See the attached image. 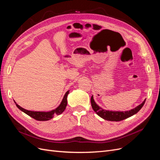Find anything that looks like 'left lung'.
<instances>
[{
  "instance_id": "left-lung-1",
  "label": "left lung",
  "mask_w": 160,
  "mask_h": 160,
  "mask_svg": "<svg viewBox=\"0 0 160 160\" xmlns=\"http://www.w3.org/2000/svg\"><path fill=\"white\" fill-rule=\"evenodd\" d=\"M146 100V99L143 101L142 103L137 106L136 108L126 111H113L103 109L102 108H100L99 105L96 104L93 99V95H92L91 98V103L92 108H93L95 112L101 118L108 121H111V122H119V121L127 119L131 117V116L135 115V113H137L138 111L142 108Z\"/></svg>"
}]
</instances>
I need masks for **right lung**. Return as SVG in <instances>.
I'll use <instances>...</instances> for the list:
<instances>
[{
  "mask_svg": "<svg viewBox=\"0 0 160 160\" xmlns=\"http://www.w3.org/2000/svg\"><path fill=\"white\" fill-rule=\"evenodd\" d=\"M69 93V91H67L66 93L65 94L63 99H62L61 104L59 105V107H57L55 109H53L51 111H48V112H43V111H28L27 109H25L24 108H21V106H19L17 103H15L17 107L20 109L21 111H23L24 113H25L28 115H29L30 117L32 118L37 121H48L53 118V116L61 114L65 111L66 106L67 105V95H68Z\"/></svg>",
  "mask_w": 160,
  "mask_h": 160,
  "instance_id": "add662e5",
  "label": "right lung"
}]
</instances>
